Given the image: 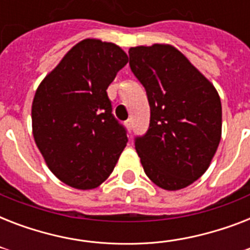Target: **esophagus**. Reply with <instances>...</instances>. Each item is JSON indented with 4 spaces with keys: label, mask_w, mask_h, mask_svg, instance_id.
<instances>
[{
    "label": "esophagus",
    "mask_w": 250,
    "mask_h": 250,
    "mask_svg": "<svg viewBox=\"0 0 250 250\" xmlns=\"http://www.w3.org/2000/svg\"><path fill=\"white\" fill-rule=\"evenodd\" d=\"M125 127L128 128V131H132V125H133L132 118H128V119L125 122Z\"/></svg>",
    "instance_id": "esophagus-1"
}]
</instances>
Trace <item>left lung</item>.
Returning a JSON list of instances; mask_svg holds the SVG:
<instances>
[{
  "instance_id": "1",
  "label": "left lung",
  "mask_w": 250,
  "mask_h": 250,
  "mask_svg": "<svg viewBox=\"0 0 250 250\" xmlns=\"http://www.w3.org/2000/svg\"><path fill=\"white\" fill-rule=\"evenodd\" d=\"M129 67L146 90L150 122L135 148L146 176L166 190L186 188L209 167L222 133L218 92L170 45L129 49Z\"/></svg>"
}]
</instances>
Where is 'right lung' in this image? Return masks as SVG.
<instances>
[{"instance_id":"1","label":"right lung","mask_w":250,"mask_h":250,"mask_svg":"<svg viewBox=\"0 0 250 250\" xmlns=\"http://www.w3.org/2000/svg\"><path fill=\"white\" fill-rule=\"evenodd\" d=\"M127 62L115 44L86 39L37 88L33 137L50 171L67 186H100L127 145V129L114 117L106 92Z\"/></svg>"}]
</instances>
